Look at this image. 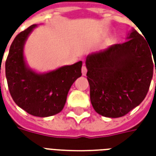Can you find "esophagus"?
Here are the masks:
<instances>
[{
    "label": "esophagus",
    "mask_w": 156,
    "mask_h": 156,
    "mask_svg": "<svg viewBox=\"0 0 156 156\" xmlns=\"http://www.w3.org/2000/svg\"><path fill=\"white\" fill-rule=\"evenodd\" d=\"M86 73H87V68H86L85 65H83V66L82 67V74L83 75V76H85Z\"/></svg>",
    "instance_id": "1"
}]
</instances>
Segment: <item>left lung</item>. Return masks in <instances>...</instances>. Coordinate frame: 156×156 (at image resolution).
Returning <instances> with one entry per match:
<instances>
[{"label":"left lung","instance_id":"obj_1","mask_svg":"<svg viewBox=\"0 0 156 156\" xmlns=\"http://www.w3.org/2000/svg\"><path fill=\"white\" fill-rule=\"evenodd\" d=\"M126 39L86 58L91 104L105 117H122L140 105L153 77L156 51L134 29Z\"/></svg>","mask_w":156,"mask_h":156}]
</instances>
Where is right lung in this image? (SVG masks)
I'll use <instances>...</instances> for the list:
<instances>
[{"instance_id": "add662e5", "label": "right lung", "mask_w": 156, "mask_h": 156, "mask_svg": "<svg viewBox=\"0 0 156 156\" xmlns=\"http://www.w3.org/2000/svg\"><path fill=\"white\" fill-rule=\"evenodd\" d=\"M37 27H29L12 41L5 61V77L10 94L20 108L33 116L49 117L62 110L71 86L81 77L83 62L44 73L29 68L24 58V45Z\"/></svg>"}]
</instances>
